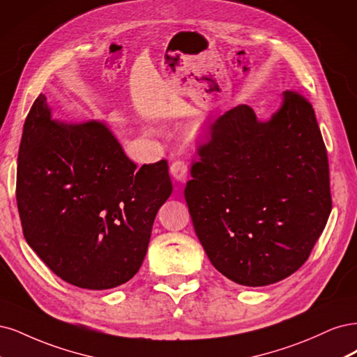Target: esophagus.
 <instances>
[{"label":"esophagus","mask_w":357,"mask_h":357,"mask_svg":"<svg viewBox=\"0 0 357 357\" xmlns=\"http://www.w3.org/2000/svg\"><path fill=\"white\" fill-rule=\"evenodd\" d=\"M170 174L178 182H185L188 178V165L183 160H176L170 166Z\"/></svg>","instance_id":"obj_1"}]
</instances>
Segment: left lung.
<instances>
[{"instance_id":"obj_1","label":"left lung","mask_w":357,"mask_h":357,"mask_svg":"<svg viewBox=\"0 0 357 357\" xmlns=\"http://www.w3.org/2000/svg\"><path fill=\"white\" fill-rule=\"evenodd\" d=\"M185 202L212 266L243 286L286 279L308 259L332 209L329 165L314 109L286 90L261 121L237 105L211 124Z\"/></svg>"}]
</instances>
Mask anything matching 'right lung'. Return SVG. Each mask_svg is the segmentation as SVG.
Wrapping results in <instances>:
<instances>
[{
	"label": "right lung",
	"instance_id": "1",
	"mask_svg": "<svg viewBox=\"0 0 357 357\" xmlns=\"http://www.w3.org/2000/svg\"><path fill=\"white\" fill-rule=\"evenodd\" d=\"M170 194L166 160L136 169L103 123L54 121L44 95L33 102L19 146L17 209L28 245L62 280L93 291L129 282Z\"/></svg>",
	"mask_w": 357,
	"mask_h": 357
}]
</instances>
